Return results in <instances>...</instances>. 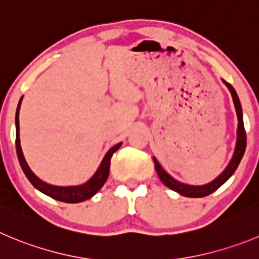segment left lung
Listing matches in <instances>:
<instances>
[{"label": "left lung", "mask_w": 259, "mask_h": 259, "mask_svg": "<svg viewBox=\"0 0 259 259\" xmlns=\"http://www.w3.org/2000/svg\"><path fill=\"white\" fill-rule=\"evenodd\" d=\"M224 84L228 87V89L230 91L231 97H233L234 106H235L236 116H238V130H236V144H235V151H234L233 157H231L230 162L226 166L224 171L217 176L214 180H212L211 183L204 185H188L184 183H180L176 179H174L172 176L168 175L165 170L162 168V166L159 165V162L157 161L156 157H153L154 167H156L157 174H158L159 180L162 181L163 184L167 188H170L174 192L179 193V194L184 195V197H190V198H202L207 197L211 193L216 192L222 184H225L229 179L233 176V174L235 172V170L238 168L239 163H240L241 158L244 156V152H245V146H246V134L245 129H244V122H243V110H241L240 101H239V97L236 94L235 89L233 88V85L229 83H226L225 80Z\"/></svg>", "instance_id": "left-lung-1"}]
</instances>
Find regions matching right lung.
Returning <instances> with one entry per match:
<instances>
[{"instance_id": "1", "label": "right lung", "mask_w": 259, "mask_h": 259, "mask_svg": "<svg viewBox=\"0 0 259 259\" xmlns=\"http://www.w3.org/2000/svg\"><path fill=\"white\" fill-rule=\"evenodd\" d=\"M21 101H23V97L19 101L18 108H16V115H15V126H16V152H18L19 162H20L21 168H23L24 174L28 178V180L30 181L31 185L38 189L39 192H42L43 194L48 195V197L53 198V199L60 200V202L65 203H79L84 202V200L89 199V198L93 197L101 188L103 187V184L106 183L108 178V174H110V163H111V157L112 154L117 151L121 143L116 144L112 148L108 149L107 153L103 157L102 162H101L100 167L97 168V171L94 172V175L89 179L87 183L81 185H74V187H56V185H51L46 181L40 180L37 175H35L33 171L30 170L29 165L26 163L25 157L23 154V149L20 146V126H19V111H20Z\"/></svg>"}]
</instances>
